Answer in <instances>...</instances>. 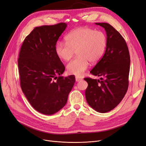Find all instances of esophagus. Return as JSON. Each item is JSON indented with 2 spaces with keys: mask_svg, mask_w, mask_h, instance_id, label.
<instances>
[{
  "mask_svg": "<svg viewBox=\"0 0 146 146\" xmlns=\"http://www.w3.org/2000/svg\"><path fill=\"white\" fill-rule=\"evenodd\" d=\"M76 82H79V81H80V80H82V78H80V77H78V76H76Z\"/></svg>",
  "mask_w": 146,
  "mask_h": 146,
  "instance_id": "obj_1",
  "label": "esophagus"
}]
</instances>
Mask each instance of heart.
<instances>
[{
    "instance_id": "1",
    "label": "heart",
    "mask_w": 146,
    "mask_h": 146,
    "mask_svg": "<svg viewBox=\"0 0 146 146\" xmlns=\"http://www.w3.org/2000/svg\"><path fill=\"white\" fill-rule=\"evenodd\" d=\"M66 42L58 41L55 46L57 56L63 61L77 57L67 66V72L82 76L87 70L89 62L96 64L104 56L107 45L104 32L90 28H79L72 31L65 37Z\"/></svg>"
}]
</instances>
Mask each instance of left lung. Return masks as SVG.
<instances>
[{
  "label": "left lung",
  "instance_id": "8db88e82",
  "mask_svg": "<svg viewBox=\"0 0 146 146\" xmlns=\"http://www.w3.org/2000/svg\"><path fill=\"white\" fill-rule=\"evenodd\" d=\"M105 29L107 45L104 56L91 70L100 79L87 78L85 98L88 104L96 111L105 113L120 103L129 85L130 55L123 37L107 23H96Z\"/></svg>",
  "mask_w": 146,
  "mask_h": 146
}]
</instances>
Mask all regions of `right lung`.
<instances>
[{"instance_id": "add662e5", "label": "right lung", "mask_w": 146, "mask_h": 146, "mask_svg": "<svg viewBox=\"0 0 146 146\" xmlns=\"http://www.w3.org/2000/svg\"><path fill=\"white\" fill-rule=\"evenodd\" d=\"M67 24L36 27L21 47L18 59L20 85L34 108L52 115L66 105L75 77L61 76L65 67L55 53L56 42Z\"/></svg>"}]
</instances>
